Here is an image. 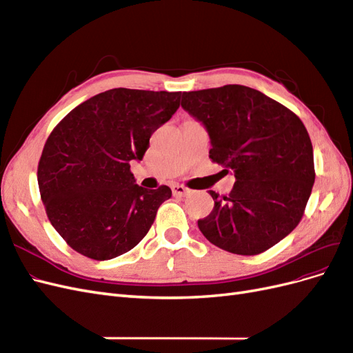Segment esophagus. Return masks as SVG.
<instances>
[{
  "instance_id": "34e87169",
  "label": "esophagus",
  "mask_w": 353,
  "mask_h": 353,
  "mask_svg": "<svg viewBox=\"0 0 353 353\" xmlns=\"http://www.w3.org/2000/svg\"><path fill=\"white\" fill-rule=\"evenodd\" d=\"M172 194L176 196V197H183V196H188L190 194V190L184 185H179V184H175L172 185Z\"/></svg>"
}]
</instances>
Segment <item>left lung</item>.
Instances as JSON below:
<instances>
[{
	"mask_svg": "<svg viewBox=\"0 0 353 353\" xmlns=\"http://www.w3.org/2000/svg\"><path fill=\"white\" fill-rule=\"evenodd\" d=\"M181 105L209 134V157L236 176L228 197L197 222L212 244L258 254L301 222L315 181L314 150L302 121L244 85L183 92Z\"/></svg>",
	"mask_w": 353,
	"mask_h": 353,
	"instance_id": "1",
	"label": "left lung"
}]
</instances>
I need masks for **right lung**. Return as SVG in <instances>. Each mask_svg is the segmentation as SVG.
<instances>
[{"label":"right lung","instance_id":"obj_1","mask_svg":"<svg viewBox=\"0 0 353 353\" xmlns=\"http://www.w3.org/2000/svg\"><path fill=\"white\" fill-rule=\"evenodd\" d=\"M179 99L181 92L113 88L74 108L50 134L39 193L51 225L73 250L108 261L144 239L172 191L138 185L131 162L143 160Z\"/></svg>","mask_w":353,"mask_h":353}]
</instances>
